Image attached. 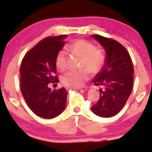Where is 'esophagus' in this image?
<instances>
[{"instance_id": "obj_1", "label": "esophagus", "mask_w": 152, "mask_h": 152, "mask_svg": "<svg viewBox=\"0 0 152 152\" xmlns=\"http://www.w3.org/2000/svg\"><path fill=\"white\" fill-rule=\"evenodd\" d=\"M66 89H79L80 88H77V87H66Z\"/></svg>"}]
</instances>
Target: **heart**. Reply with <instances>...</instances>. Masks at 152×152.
Returning <instances> with one entry per match:
<instances>
[{
  "instance_id": "heart-1",
  "label": "heart",
  "mask_w": 152,
  "mask_h": 152,
  "mask_svg": "<svg viewBox=\"0 0 152 152\" xmlns=\"http://www.w3.org/2000/svg\"><path fill=\"white\" fill-rule=\"evenodd\" d=\"M70 51L76 55L81 56V66L86 67L77 71H69L63 75L61 78L63 84L68 87H82L89 79L90 71L96 72L103 65L105 60V56L103 51L84 39H79L73 41L68 48ZM56 66L57 69L63 71L66 68L67 57L64 50L57 52L55 59ZM91 71H89V70Z\"/></svg>"
}]
</instances>
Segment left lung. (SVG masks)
<instances>
[{"mask_svg": "<svg viewBox=\"0 0 152 152\" xmlns=\"http://www.w3.org/2000/svg\"><path fill=\"white\" fill-rule=\"evenodd\" d=\"M92 37L103 47L106 56L103 68L92 80L103 89H100V98L91 109L99 116L111 117L121 111L132 92V60L127 49L115 40L100 35H92Z\"/></svg>", "mask_w": 152, "mask_h": 152, "instance_id": "8db88e82", "label": "left lung"}]
</instances>
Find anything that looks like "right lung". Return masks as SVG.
<instances>
[{"label": "right lung", "mask_w": 152, "mask_h": 152, "mask_svg": "<svg viewBox=\"0 0 152 152\" xmlns=\"http://www.w3.org/2000/svg\"><path fill=\"white\" fill-rule=\"evenodd\" d=\"M63 36L41 40L26 53L20 67L22 96L34 114L44 119L60 115L66 105L68 92L63 87L52 90L49 83H58L56 73V55L65 45Z\"/></svg>", "instance_id": "add662e5"}]
</instances>
